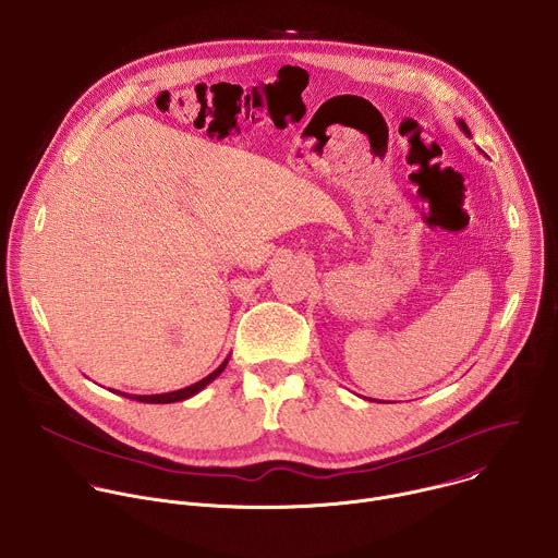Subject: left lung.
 <instances>
[{"label":"left lung","mask_w":558,"mask_h":558,"mask_svg":"<svg viewBox=\"0 0 558 558\" xmlns=\"http://www.w3.org/2000/svg\"><path fill=\"white\" fill-rule=\"evenodd\" d=\"M458 124H460V129H462V133H466L469 137H471V131H469V126L464 124V120H458Z\"/></svg>","instance_id":"8db88e82"}]
</instances>
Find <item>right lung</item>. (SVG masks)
I'll return each instance as SVG.
<instances>
[{"instance_id": "1", "label": "right lung", "mask_w": 558, "mask_h": 558, "mask_svg": "<svg viewBox=\"0 0 558 558\" xmlns=\"http://www.w3.org/2000/svg\"><path fill=\"white\" fill-rule=\"evenodd\" d=\"M228 361H230V356H226V361L215 369V373H210L206 379H202V381H197V384H193V386H189V388H181V390H174V392H163V395H124V392H118V390H111V392H116V395H122V397H126V399H133V401H140V403H153V405H163V403H179V401H185V399H191V397H195V395H199L208 384H213L223 369H226V365H228Z\"/></svg>"}]
</instances>
